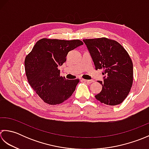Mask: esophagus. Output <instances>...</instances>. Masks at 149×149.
<instances>
[{
	"label": "esophagus",
	"instance_id": "34e87169",
	"mask_svg": "<svg viewBox=\"0 0 149 149\" xmlns=\"http://www.w3.org/2000/svg\"><path fill=\"white\" fill-rule=\"evenodd\" d=\"M83 81H85V82H87V83H89V84H91V83H93V82H94V80H85V79H83Z\"/></svg>",
	"mask_w": 149,
	"mask_h": 149
}]
</instances>
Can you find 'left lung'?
<instances>
[{
    "label": "left lung",
    "instance_id": "left-lung-1",
    "mask_svg": "<svg viewBox=\"0 0 149 149\" xmlns=\"http://www.w3.org/2000/svg\"><path fill=\"white\" fill-rule=\"evenodd\" d=\"M95 69H103L105 74L102 91L95 98L102 104H121L130 91L133 83V64L129 53L116 40L105 37L84 39Z\"/></svg>",
    "mask_w": 149,
    "mask_h": 149
}]
</instances>
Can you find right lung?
Listing matches in <instances>:
<instances>
[{
    "label": "right lung",
    "mask_w": 149,
    "mask_h": 149,
    "mask_svg": "<svg viewBox=\"0 0 149 149\" xmlns=\"http://www.w3.org/2000/svg\"><path fill=\"white\" fill-rule=\"evenodd\" d=\"M83 44L80 40L44 38L36 42L26 56L24 64L27 79L45 103L60 104L72 95L80 80H67L60 75L58 68L66 61L69 51Z\"/></svg>",
    "instance_id": "obj_1"
}]
</instances>
